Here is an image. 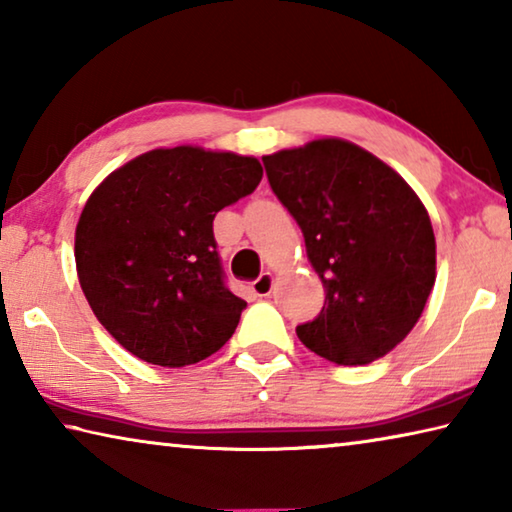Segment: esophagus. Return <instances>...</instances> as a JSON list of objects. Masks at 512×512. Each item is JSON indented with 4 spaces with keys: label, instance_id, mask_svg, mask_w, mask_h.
Here are the masks:
<instances>
[{
    "label": "esophagus",
    "instance_id": "34e87169",
    "mask_svg": "<svg viewBox=\"0 0 512 512\" xmlns=\"http://www.w3.org/2000/svg\"><path fill=\"white\" fill-rule=\"evenodd\" d=\"M250 289H253L255 296H259V298H266L268 293L273 291V275L268 273V271H266V273H262V275L257 277V280H255L253 284H250Z\"/></svg>",
    "mask_w": 512,
    "mask_h": 512
}]
</instances>
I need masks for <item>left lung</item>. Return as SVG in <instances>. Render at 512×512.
<instances>
[{"label":"left lung","instance_id":"left-lung-1","mask_svg":"<svg viewBox=\"0 0 512 512\" xmlns=\"http://www.w3.org/2000/svg\"><path fill=\"white\" fill-rule=\"evenodd\" d=\"M273 194L298 221L327 291L296 327L311 352L366 366L406 339L436 282L429 214L400 173L343 140L264 155Z\"/></svg>","mask_w":512,"mask_h":512}]
</instances>
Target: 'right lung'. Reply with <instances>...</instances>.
I'll return each instance as SVG.
<instances>
[{"label": "right lung", "instance_id": "right-lung-1", "mask_svg": "<svg viewBox=\"0 0 512 512\" xmlns=\"http://www.w3.org/2000/svg\"><path fill=\"white\" fill-rule=\"evenodd\" d=\"M259 180L257 158L176 146L94 189L76 225V271L94 316L137 359L189 366L235 334L246 302L225 284L212 223Z\"/></svg>", "mask_w": 512, "mask_h": 512}]
</instances>
